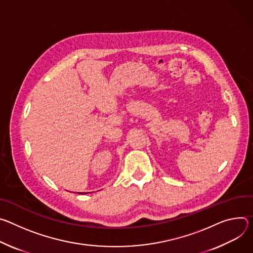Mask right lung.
Segmentation results:
<instances>
[{
  "mask_svg": "<svg viewBox=\"0 0 253 253\" xmlns=\"http://www.w3.org/2000/svg\"><path fill=\"white\" fill-rule=\"evenodd\" d=\"M79 194H84V193H79Z\"/></svg>",
  "mask_w": 253,
  "mask_h": 253,
  "instance_id": "right-lung-1",
  "label": "right lung"
}]
</instances>
